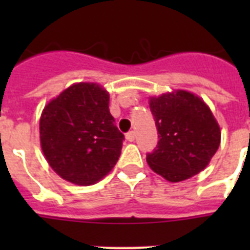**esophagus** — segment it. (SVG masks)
Here are the masks:
<instances>
[{
  "instance_id": "34e87169",
  "label": "esophagus",
  "mask_w": 250,
  "mask_h": 250,
  "mask_svg": "<svg viewBox=\"0 0 250 250\" xmlns=\"http://www.w3.org/2000/svg\"><path fill=\"white\" fill-rule=\"evenodd\" d=\"M135 136H136V135H135V131H129V132L125 135V139H127V141H129V143H132V141L135 140Z\"/></svg>"
}]
</instances>
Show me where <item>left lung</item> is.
<instances>
[{"mask_svg":"<svg viewBox=\"0 0 250 250\" xmlns=\"http://www.w3.org/2000/svg\"><path fill=\"white\" fill-rule=\"evenodd\" d=\"M149 107L160 139L153 152L146 154L150 168L172 183L204 170L221 143L219 125L205 102L189 92L178 90L152 97Z\"/></svg>","mask_w":250,"mask_h":250,"instance_id":"1","label":"left lung"}]
</instances>
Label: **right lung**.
<instances>
[{
  "label": "right lung",
  "mask_w": 250,
  "mask_h": 250,
  "mask_svg": "<svg viewBox=\"0 0 250 250\" xmlns=\"http://www.w3.org/2000/svg\"><path fill=\"white\" fill-rule=\"evenodd\" d=\"M40 140L45 158L61 178L90 186L113 170L125 135L109 111V93L97 84L79 83L45 106Z\"/></svg>",
  "instance_id": "right-lung-1"
}]
</instances>
